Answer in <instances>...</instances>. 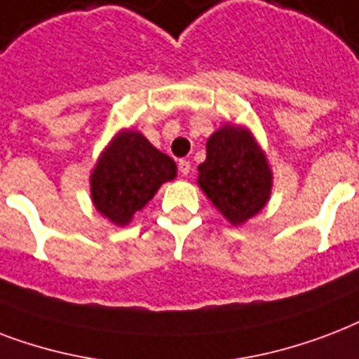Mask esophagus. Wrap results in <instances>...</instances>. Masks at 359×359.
<instances>
[{
    "label": "esophagus",
    "instance_id": "obj_1",
    "mask_svg": "<svg viewBox=\"0 0 359 359\" xmlns=\"http://www.w3.org/2000/svg\"><path fill=\"white\" fill-rule=\"evenodd\" d=\"M177 166H180V172H182V176L187 177L189 172H191V161L182 159V161H180V163H177Z\"/></svg>",
    "mask_w": 359,
    "mask_h": 359
}]
</instances>
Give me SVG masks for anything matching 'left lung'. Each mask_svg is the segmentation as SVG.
I'll list each match as a JSON object with an SVG mask.
<instances>
[{
  "mask_svg": "<svg viewBox=\"0 0 359 359\" xmlns=\"http://www.w3.org/2000/svg\"><path fill=\"white\" fill-rule=\"evenodd\" d=\"M196 182L219 213L232 226H241L268 204L273 172L245 125L224 123L205 142Z\"/></svg>",
  "mask_w": 359,
  "mask_h": 359,
  "instance_id": "left-lung-1",
  "label": "left lung"
}]
</instances>
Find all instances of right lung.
Returning a JSON list of instances; mask_svg holds the SVG:
<instances>
[{
    "label": "right lung",
    "mask_w": 359,
    "mask_h": 359,
    "mask_svg": "<svg viewBox=\"0 0 359 359\" xmlns=\"http://www.w3.org/2000/svg\"><path fill=\"white\" fill-rule=\"evenodd\" d=\"M176 176V163L140 130L121 129L108 142L91 170V202L110 223L127 226L161 185Z\"/></svg>",
    "instance_id": "right-lung-1"
}]
</instances>
